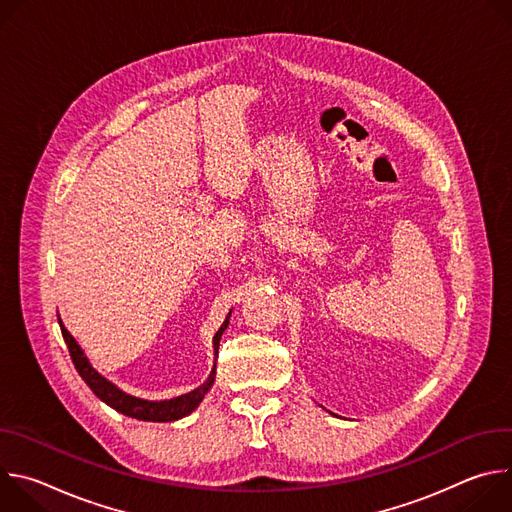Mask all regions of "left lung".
Returning <instances> with one entry per match:
<instances>
[{
    "instance_id": "1",
    "label": "left lung",
    "mask_w": 512,
    "mask_h": 512,
    "mask_svg": "<svg viewBox=\"0 0 512 512\" xmlns=\"http://www.w3.org/2000/svg\"><path fill=\"white\" fill-rule=\"evenodd\" d=\"M332 415H334V413H332Z\"/></svg>"
}]
</instances>
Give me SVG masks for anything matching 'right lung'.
<instances>
[{
	"instance_id": "1",
	"label": "right lung",
	"mask_w": 512,
	"mask_h": 512,
	"mask_svg": "<svg viewBox=\"0 0 512 512\" xmlns=\"http://www.w3.org/2000/svg\"><path fill=\"white\" fill-rule=\"evenodd\" d=\"M229 318H231V312L227 316V320L223 322V326L218 328V332L214 334L212 338V346H214V354H218V342H221V336L223 332L227 330L229 326ZM58 324H60V330H62V338L68 346V352H70V358L72 362H75V367L79 371V375L83 377V381L91 387V391L103 401L107 403L111 409L127 415V417H133V419H139V421H176V419H182L186 415H190L204 399V395L210 391L212 383H214V377H216V364H212V371L208 375V379L184 393V395H178L174 399H164V401H150V399H141V397H135V395H129L125 393L123 389H119L115 383H111L109 379H105L93 364L91 360L87 358L85 350L79 346V342L75 340V336H72L62 320L58 318Z\"/></svg>"
}]
</instances>
